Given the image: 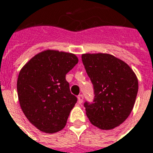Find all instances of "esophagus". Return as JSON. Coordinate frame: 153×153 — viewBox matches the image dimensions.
Segmentation results:
<instances>
[{"mask_svg": "<svg viewBox=\"0 0 153 153\" xmlns=\"http://www.w3.org/2000/svg\"><path fill=\"white\" fill-rule=\"evenodd\" d=\"M77 100H78V102H79V103H82V102H83V100H84V97H83V95H82V94H80V95H78Z\"/></svg>", "mask_w": 153, "mask_h": 153, "instance_id": "34e87169", "label": "esophagus"}]
</instances>
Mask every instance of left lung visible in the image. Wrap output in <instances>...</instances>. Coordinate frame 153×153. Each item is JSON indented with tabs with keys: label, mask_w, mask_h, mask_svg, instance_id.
<instances>
[{
	"label": "left lung",
	"mask_w": 153,
	"mask_h": 153,
	"mask_svg": "<svg viewBox=\"0 0 153 153\" xmlns=\"http://www.w3.org/2000/svg\"><path fill=\"white\" fill-rule=\"evenodd\" d=\"M94 85V103L85 102L90 123L101 130H112L126 120L133 110L139 82L132 68L110 53L81 55Z\"/></svg>",
	"instance_id": "obj_1"
}]
</instances>
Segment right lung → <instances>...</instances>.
Returning a JSON list of instances; mask_svg holds the SVG:
<instances>
[{"mask_svg": "<svg viewBox=\"0 0 153 153\" xmlns=\"http://www.w3.org/2000/svg\"><path fill=\"white\" fill-rule=\"evenodd\" d=\"M78 63L76 54L46 50L23 66L17 81L19 102L30 123L47 134L66 126L77 101L70 92L66 74Z\"/></svg>", "mask_w": 153, "mask_h": 153, "instance_id": "right-lung-1", "label": "right lung"}]
</instances>
